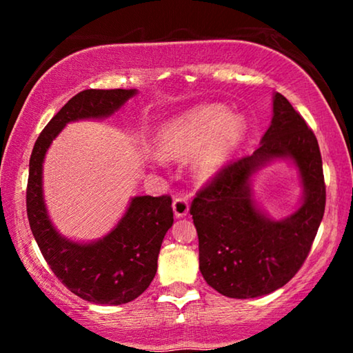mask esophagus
<instances>
[{
    "label": "esophagus",
    "mask_w": 353,
    "mask_h": 353,
    "mask_svg": "<svg viewBox=\"0 0 353 353\" xmlns=\"http://www.w3.org/2000/svg\"><path fill=\"white\" fill-rule=\"evenodd\" d=\"M188 208H190V204L183 196H176L174 201H172V210H174V214L177 218L187 216Z\"/></svg>",
    "instance_id": "obj_1"
}]
</instances>
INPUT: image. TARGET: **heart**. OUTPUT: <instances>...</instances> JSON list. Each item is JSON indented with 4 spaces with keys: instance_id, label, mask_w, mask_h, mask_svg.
<instances>
[{
    "instance_id": "1",
    "label": "heart",
    "mask_w": 353,
    "mask_h": 353,
    "mask_svg": "<svg viewBox=\"0 0 353 353\" xmlns=\"http://www.w3.org/2000/svg\"><path fill=\"white\" fill-rule=\"evenodd\" d=\"M244 134L243 118L229 117V110L223 105H201L166 123L159 132V146L162 152L176 157L201 150L194 162V174L205 182L224 168Z\"/></svg>"
}]
</instances>
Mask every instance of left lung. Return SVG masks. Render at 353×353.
<instances>
[{"instance_id":"left-lung-1","label":"left lung","mask_w":353,"mask_h":353,"mask_svg":"<svg viewBox=\"0 0 353 353\" xmlns=\"http://www.w3.org/2000/svg\"><path fill=\"white\" fill-rule=\"evenodd\" d=\"M291 157L301 171L306 198L283 221L258 212L248 177L272 158ZM325 210V182L318 140L283 94L274 97V117L254 154L225 163L191 202L199 238V270L223 296L249 299L282 288L312 250Z\"/></svg>"}]
</instances>
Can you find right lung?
Instances as JSON below:
<instances>
[{
	"label": "right lung",
	"mask_w": 353,
	"mask_h": 353,
	"mask_svg": "<svg viewBox=\"0 0 353 353\" xmlns=\"http://www.w3.org/2000/svg\"><path fill=\"white\" fill-rule=\"evenodd\" d=\"M135 93L123 88H88L74 94L41 130L29 160L26 212L40 252L73 294L99 305L128 303L151 285L163 236L174 221L171 196L134 198L119 224L103 240L71 243L59 235L48 219L41 194V163L65 124L109 117Z\"/></svg>",
	"instance_id": "1"
}]
</instances>
